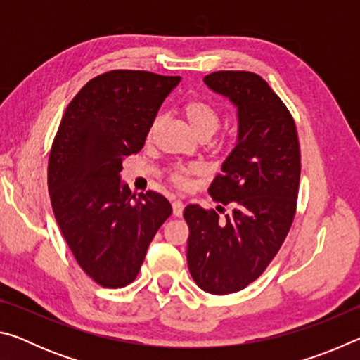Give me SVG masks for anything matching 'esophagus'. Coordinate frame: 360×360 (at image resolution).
<instances>
[{"mask_svg": "<svg viewBox=\"0 0 360 360\" xmlns=\"http://www.w3.org/2000/svg\"><path fill=\"white\" fill-rule=\"evenodd\" d=\"M172 206H173V214L176 217H181L182 216V211H184V203H182L181 200H173Z\"/></svg>", "mask_w": 360, "mask_h": 360, "instance_id": "34e87169", "label": "esophagus"}]
</instances>
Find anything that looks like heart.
I'll return each instance as SVG.
<instances>
[{
  "label": "heart",
  "instance_id": "1",
  "mask_svg": "<svg viewBox=\"0 0 360 360\" xmlns=\"http://www.w3.org/2000/svg\"><path fill=\"white\" fill-rule=\"evenodd\" d=\"M182 114H184V117L187 120L188 127H191V130L198 138H211L216 133V130L219 129V124H221V119H219V114L216 112V109H212L208 103L200 101V100L187 101L184 108H182ZM158 124H160L158 119H155L150 124L149 131H148L149 139L155 135ZM200 173H202V168L200 167L178 165V167L169 169L168 179L172 181L174 186L186 187L192 176L200 174Z\"/></svg>",
  "mask_w": 360,
  "mask_h": 360
}]
</instances>
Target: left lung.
Here are the masks:
<instances>
[{
  "instance_id": "1",
  "label": "left lung",
  "mask_w": 360,
  "mask_h": 360,
  "mask_svg": "<svg viewBox=\"0 0 360 360\" xmlns=\"http://www.w3.org/2000/svg\"><path fill=\"white\" fill-rule=\"evenodd\" d=\"M214 94L236 108L238 136L211 182L214 210L188 205L187 265L200 289L227 295L264 273L289 233L300 184V146L295 122L264 79L249 71L205 76ZM216 210L224 212L222 206Z\"/></svg>"
}]
</instances>
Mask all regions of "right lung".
<instances>
[{
    "label": "right lung",
    "instance_id": "1",
    "mask_svg": "<svg viewBox=\"0 0 360 360\" xmlns=\"http://www.w3.org/2000/svg\"><path fill=\"white\" fill-rule=\"evenodd\" d=\"M179 76L115 70L89 81L66 108L49 155L53 214L82 270L103 288L136 278L172 205L157 192L135 197L122 163L143 149L149 127Z\"/></svg>",
    "mask_w": 360,
    "mask_h": 360
}]
</instances>
